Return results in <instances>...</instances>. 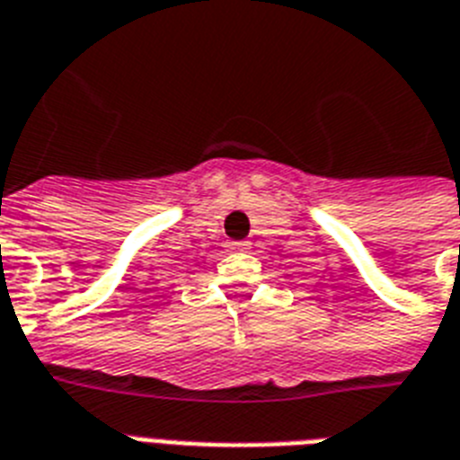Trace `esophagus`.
Masks as SVG:
<instances>
[{
	"mask_svg": "<svg viewBox=\"0 0 460 460\" xmlns=\"http://www.w3.org/2000/svg\"><path fill=\"white\" fill-rule=\"evenodd\" d=\"M226 248L229 250H250V243L248 241H231Z\"/></svg>",
	"mask_w": 460,
	"mask_h": 460,
	"instance_id": "obj_1",
	"label": "esophagus"
}]
</instances>
